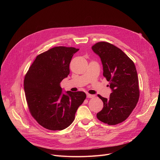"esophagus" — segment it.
I'll use <instances>...</instances> for the list:
<instances>
[{
	"label": "esophagus",
	"mask_w": 160,
	"mask_h": 160,
	"mask_svg": "<svg viewBox=\"0 0 160 160\" xmlns=\"http://www.w3.org/2000/svg\"><path fill=\"white\" fill-rule=\"evenodd\" d=\"M94 96H95L94 95H92V94H87V98H94Z\"/></svg>",
	"instance_id": "34e87169"
}]
</instances>
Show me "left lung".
<instances>
[{
	"instance_id": "8db88e82",
	"label": "left lung",
	"mask_w": 160,
	"mask_h": 160,
	"mask_svg": "<svg viewBox=\"0 0 160 160\" xmlns=\"http://www.w3.org/2000/svg\"><path fill=\"white\" fill-rule=\"evenodd\" d=\"M92 49L101 58L103 76L112 89L109 99L100 95L102 109L97 114L101 122L115 125L125 121L138 102L139 80L133 61L120 49L106 42H99Z\"/></svg>"
}]
</instances>
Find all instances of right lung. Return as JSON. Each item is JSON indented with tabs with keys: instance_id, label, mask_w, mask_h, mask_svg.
Here are the masks:
<instances>
[{
	"instance_id": "1",
	"label": "right lung",
	"mask_w": 160,
	"mask_h": 160,
	"mask_svg": "<svg viewBox=\"0 0 160 160\" xmlns=\"http://www.w3.org/2000/svg\"><path fill=\"white\" fill-rule=\"evenodd\" d=\"M79 49L54 47L38 55L25 76L24 89L32 117L45 128L61 130L75 120L86 94L78 91L62 93L60 82L70 74V63Z\"/></svg>"
}]
</instances>
